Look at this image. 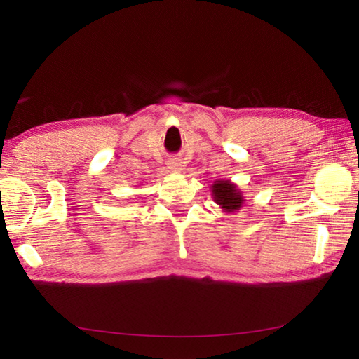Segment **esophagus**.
<instances>
[{"label":"esophagus","instance_id":"1","mask_svg":"<svg viewBox=\"0 0 359 359\" xmlns=\"http://www.w3.org/2000/svg\"><path fill=\"white\" fill-rule=\"evenodd\" d=\"M169 167L172 170H181L182 164L178 161V159H172V161H169Z\"/></svg>","mask_w":359,"mask_h":359}]
</instances>
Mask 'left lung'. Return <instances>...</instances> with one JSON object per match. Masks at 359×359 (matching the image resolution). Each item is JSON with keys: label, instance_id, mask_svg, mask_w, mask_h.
Segmentation results:
<instances>
[{"label": "left lung", "instance_id": "left-lung-1", "mask_svg": "<svg viewBox=\"0 0 359 359\" xmlns=\"http://www.w3.org/2000/svg\"><path fill=\"white\" fill-rule=\"evenodd\" d=\"M212 192L215 201L227 212L240 210V207L243 205L241 194L238 192L236 187L233 184H230L229 181H217L212 186Z\"/></svg>", "mask_w": 359, "mask_h": 359}]
</instances>
